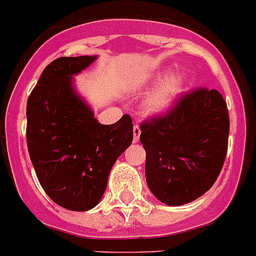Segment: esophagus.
<instances>
[{
	"label": "esophagus",
	"mask_w": 256,
	"mask_h": 256,
	"mask_svg": "<svg viewBox=\"0 0 256 256\" xmlns=\"http://www.w3.org/2000/svg\"><path fill=\"white\" fill-rule=\"evenodd\" d=\"M139 136H140V128H139V124H134V128H132V140H134V143L138 142Z\"/></svg>",
	"instance_id": "1"
}]
</instances>
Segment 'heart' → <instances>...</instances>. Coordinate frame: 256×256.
Returning <instances> with one entry per match:
<instances>
[{
	"label": "heart",
	"instance_id": "1",
	"mask_svg": "<svg viewBox=\"0 0 256 256\" xmlns=\"http://www.w3.org/2000/svg\"><path fill=\"white\" fill-rule=\"evenodd\" d=\"M188 85L184 72L172 74L171 68H164L151 78V89L143 100V109L148 114H163L171 110Z\"/></svg>",
	"mask_w": 256,
	"mask_h": 256
}]
</instances>
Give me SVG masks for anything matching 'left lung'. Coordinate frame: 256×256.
Wrapping results in <instances>:
<instances>
[{
	"label": "left lung",
	"instance_id": "left-lung-1",
	"mask_svg": "<svg viewBox=\"0 0 256 256\" xmlns=\"http://www.w3.org/2000/svg\"><path fill=\"white\" fill-rule=\"evenodd\" d=\"M229 113L216 89L182 96L164 117L140 126L146 182L160 202L180 206L213 186L225 162Z\"/></svg>",
	"mask_w": 256,
	"mask_h": 256
}]
</instances>
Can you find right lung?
I'll list each match as a JSON object with an SVG mask.
<instances>
[{
    "instance_id": "add662e5",
    "label": "right lung",
    "mask_w": 256,
    "mask_h": 256,
    "mask_svg": "<svg viewBox=\"0 0 256 256\" xmlns=\"http://www.w3.org/2000/svg\"><path fill=\"white\" fill-rule=\"evenodd\" d=\"M98 56H63L42 72L27 100V148L42 188L68 210L101 201L116 160L132 142L128 114L101 124L76 89L74 76Z\"/></svg>"
}]
</instances>
